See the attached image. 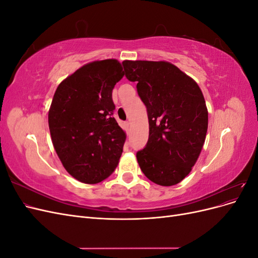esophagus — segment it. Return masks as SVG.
I'll list each match as a JSON object with an SVG mask.
<instances>
[{
  "label": "esophagus",
  "mask_w": 258,
  "mask_h": 258,
  "mask_svg": "<svg viewBox=\"0 0 258 258\" xmlns=\"http://www.w3.org/2000/svg\"><path fill=\"white\" fill-rule=\"evenodd\" d=\"M129 126H130V123L128 121H126V122L123 123V128H124V131H126L127 135L129 134Z\"/></svg>",
  "instance_id": "esophagus-1"
}]
</instances>
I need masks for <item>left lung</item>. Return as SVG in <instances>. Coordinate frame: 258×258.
Instances as JSON below:
<instances>
[{
    "mask_svg": "<svg viewBox=\"0 0 258 258\" xmlns=\"http://www.w3.org/2000/svg\"><path fill=\"white\" fill-rule=\"evenodd\" d=\"M146 106L150 134L137 159L155 184L172 186L191 171L204 146L208 110L197 83L166 61L122 62Z\"/></svg>",
    "mask_w": 258,
    "mask_h": 258,
    "instance_id": "left-lung-1",
    "label": "left lung"
}]
</instances>
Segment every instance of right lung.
I'll return each mask as SVG.
<instances>
[{
    "label": "right lung",
    "instance_id": "1",
    "mask_svg": "<svg viewBox=\"0 0 258 258\" xmlns=\"http://www.w3.org/2000/svg\"><path fill=\"white\" fill-rule=\"evenodd\" d=\"M122 76L117 60L95 61L67 77L54 92L48 113L52 144L80 182H102L118 165L126 135L114 118L112 91Z\"/></svg>",
    "mask_w": 258,
    "mask_h": 258
}]
</instances>
